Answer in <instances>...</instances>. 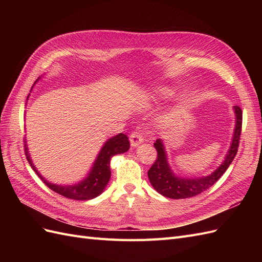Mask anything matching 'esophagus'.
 Returning <instances> with one entry per match:
<instances>
[{
  "label": "esophagus",
  "instance_id": "esophagus-1",
  "mask_svg": "<svg viewBox=\"0 0 262 262\" xmlns=\"http://www.w3.org/2000/svg\"><path fill=\"white\" fill-rule=\"evenodd\" d=\"M143 141H144V139H143V137H142V134L140 132H134L130 136V143H131L132 147H137Z\"/></svg>",
  "mask_w": 262,
  "mask_h": 262
}]
</instances>
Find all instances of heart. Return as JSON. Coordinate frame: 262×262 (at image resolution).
Returning <instances> with one entry per match:
<instances>
[{"label":"heart","mask_w":262,"mask_h":262,"mask_svg":"<svg viewBox=\"0 0 262 262\" xmlns=\"http://www.w3.org/2000/svg\"><path fill=\"white\" fill-rule=\"evenodd\" d=\"M173 94V91L169 87H158L154 92V98L156 100H164L166 98L170 97Z\"/></svg>","instance_id":"1"}]
</instances>
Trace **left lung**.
Listing matches in <instances>:
<instances>
[{"mask_svg": "<svg viewBox=\"0 0 262 262\" xmlns=\"http://www.w3.org/2000/svg\"><path fill=\"white\" fill-rule=\"evenodd\" d=\"M235 129L233 138L224 161L219 167L207 176L201 177H181L172 171L168 163L167 152H166L164 141L157 139L154 146L157 150V158L152 167L147 171L150 185L158 193L170 199H186L200 194L201 192L212 187L223 176V173L232 164L238 149L239 138L242 133L243 112L238 106H234Z\"/></svg>", "mask_w": 262, "mask_h": 262, "instance_id": "left-lung-1", "label": "left lung"}]
</instances>
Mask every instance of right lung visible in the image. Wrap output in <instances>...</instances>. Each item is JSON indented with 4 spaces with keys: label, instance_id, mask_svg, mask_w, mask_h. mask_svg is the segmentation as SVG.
<instances>
[{
    "label": "right lung",
    "instance_id": "add662e5",
    "mask_svg": "<svg viewBox=\"0 0 262 262\" xmlns=\"http://www.w3.org/2000/svg\"><path fill=\"white\" fill-rule=\"evenodd\" d=\"M129 148L130 143L128 137L122 133L117 134V136L108 139L105 142L104 145L100 148L99 153L97 154L96 160L94 161L92 168L87 172V176L83 180L73 185H57L47 180L38 171L36 166L33 164V161H31L27 142L25 141V154L27 161L31 166V168L38 175V177L51 190H53L54 192L73 200H91L104 192V190L110 180V177H112L110 161H112V158L115 155L128 152Z\"/></svg>",
    "mask_w": 262,
    "mask_h": 262
}]
</instances>
